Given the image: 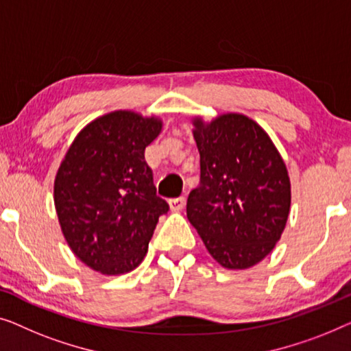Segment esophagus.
Listing matches in <instances>:
<instances>
[{"label": "esophagus", "instance_id": "1", "mask_svg": "<svg viewBox=\"0 0 351 351\" xmlns=\"http://www.w3.org/2000/svg\"><path fill=\"white\" fill-rule=\"evenodd\" d=\"M186 206V199L184 197H176V199L170 200V208L171 211H181Z\"/></svg>", "mask_w": 351, "mask_h": 351}]
</instances>
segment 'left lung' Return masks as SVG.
I'll list each match as a JSON object with an SVG mask.
<instances>
[{"label":"left lung","instance_id":"left-lung-1","mask_svg":"<svg viewBox=\"0 0 351 351\" xmlns=\"http://www.w3.org/2000/svg\"><path fill=\"white\" fill-rule=\"evenodd\" d=\"M194 125L200 184L187 197V219L223 267L248 269L274 250L286 226L285 162L267 133L243 114Z\"/></svg>","mask_w":351,"mask_h":351}]
</instances>
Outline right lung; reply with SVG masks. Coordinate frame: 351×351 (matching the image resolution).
<instances>
[{
	"label": "right lung",
	"mask_w": 351,
	"mask_h": 351,
	"mask_svg": "<svg viewBox=\"0 0 351 351\" xmlns=\"http://www.w3.org/2000/svg\"><path fill=\"white\" fill-rule=\"evenodd\" d=\"M162 122L114 111L84 127L53 184L62 232L84 264L105 275L130 272L145 259L169 204L156 194L145 149Z\"/></svg>",
	"instance_id": "1"
}]
</instances>
